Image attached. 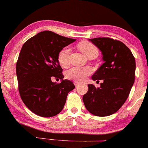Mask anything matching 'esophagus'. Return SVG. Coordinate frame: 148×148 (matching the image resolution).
<instances>
[{
    "instance_id": "1",
    "label": "esophagus",
    "mask_w": 148,
    "mask_h": 148,
    "mask_svg": "<svg viewBox=\"0 0 148 148\" xmlns=\"http://www.w3.org/2000/svg\"><path fill=\"white\" fill-rule=\"evenodd\" d=\"M74 85H75L76 87H77V86H78L80 84V83L79 82H77V81H74Z\"/></svg>"
}]
</instances>
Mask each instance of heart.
<instances>
[{
    "label": "heart",
    "mask_w": 148,
    "mask_h": 148,
    "mask_svg": "<svg viewBox=\"0 0 148 148\" xmlns=\"http://www.w3.org/2000/svg\"><path fill=\"white\" fill-rule=\"evenodd\" d=\"M77 48L88 58H95L99 53L97 47L87 41L79 42L77 44ZM69 53L70 49L68 47L64 48L58 53V63L63 68H66L69 65ZM92 71V68L88 66L84 67H72L66 71L65 76L69 79L81 82L84 79L85 77L91 74Z\"/></svg>",
    "instance_id": "obj_1"
}]
</instances>
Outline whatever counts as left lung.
Returning <instances> with one entry per match:
<instances>
[{
	"label": "left lung",
	"mask_w": 148,
	"mask_h": 148,
	"mask_svg": "<svg viewBox=\"0 0 148 148\" xmlns=\"http://www.w3.org/2000/svg\"><path fill=\"white\" fill-rule=\"evenodd\" d=\"M89 41L102 51L104 62L92 78L103 82L98 88L88 84L84 104L94 115H111L120 110L129 96L135 82V57L129 48L118 40L99 37Z\"/></svg>",
	"instance_id": "left-lung-1"
}]
</instances>
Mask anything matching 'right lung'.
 Returning a JSON list of instances; mask_svg holds the SVG:
<instances>
[{
    "mask_svg": "<svg viewBox=\"0 0 148 148\" xmlns=\"http://www.w3.org/2000/svg\"><path fill=\"white\" fill-rule=\"evenodd\" d=\"M75 39L52 31L37 34L21 48L16 63V75L21 98L34 114L51 117L63 110L69 92L75 88L72 82L63 79L57 56L63 48ZM62 79L61 83L51 79Z\"/></svg>",
    "mask_w": 148,
    "mask_h": 148,
    "instance_id": "1",
    "label": "right lung"
}]
</instances>
